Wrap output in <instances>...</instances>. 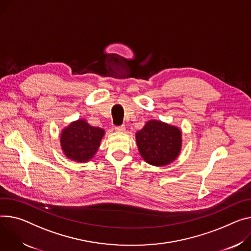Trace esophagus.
<instances>
[{"mask_svg":"<svg viewBox=\"0 0 251 251\" xmlns=\"http://www.w3.org/2000/svg\"><path fill=\"white\" fill-rule=\"evenodd\" d=\"M125 126L124 125H121V126H117V127H115V130L117 131V132H124L125 131Z\"/></svg>","mask_w":251,"mask_h":251,"instance_id":"obj_1","label":"esophagus"}]
</instances>
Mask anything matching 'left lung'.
Returning a JSON list of instances; mask_svg holds the SVG:
<instances>
[{"instance_id":"obj_1","label":"left lung","mask_w":251,"mask_h":251,"mask_svg":"<svg viewBox=\"0 0 251 251\" xmlns=\"http://www.w3.org/2000/svg\"><path fill=\"white\" fill-rule=\"evenodd\" d=\"M138 151L153 166H166L176 160L182 147V132L160 120H149L135 134Z\"/></svg>"}]
</instances>
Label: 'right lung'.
<instances>
[{
	"mask_svg": "<svg viewBox=\"0 0 251 251\" xmlns=\"http://www.w3.org/2000/svg\"><path fill=\"white\" fill-rule=\"evenodd\" d=\"M104 135V129L91 126L85 119H78L62 130L60 143L67 158L84 163L94 157Z\"/></svg>",
	"mask_w": 251,
	"mask_h": 251,
	"instance_id": "obj_1",
	"label": "right lung"
}]
</instances>
